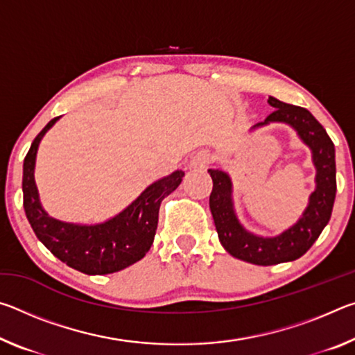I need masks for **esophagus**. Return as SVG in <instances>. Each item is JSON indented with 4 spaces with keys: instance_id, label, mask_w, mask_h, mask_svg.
<instances>
[{
    "instance_id": "1",
    "label": "esophagus",
    "mask_w": 355,
    "mask_h": 355,
    "mask_svg": "<svg viewBox=\"0 0 355 355\" xmlns=\"http://www.w3.org/2000/svg\"><path fill=\"white\" fill-rule=\"evenodd\" d=\"M209 161H211V155H209L208 152H199L192 156L189 161V166L194 167V169H202V167L209 164Z\"/></svg>"
}]
</instances>
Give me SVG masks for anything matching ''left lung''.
I'll list each match as a JSON object with an SVG mask.
<instances>
[{"label":"left lung","mask_w":355,"mask_h":355,"mask_svg":"<svg viewBox=\"0 0 355 355\" xmlns=\"http://www.w3.org/2000/svg\"><path fill=\"white\" fill-rule=\"evenodd\" d=\"M268 103L274 111L263 122L254 125L250 131L269 123L290 125L300 141L311 150V159L316 167V188L296 224L275 236H258L245 230L233 208V189L228 173L220 169H208L213 178L209 209L220 244L232 257L258 266L294 261L302 257L327 225L336 192L335 147L322 125L305 107L288 105L274 97H269Z\"/></svg>","instance_id":"left-lung-1"}]
</instances>
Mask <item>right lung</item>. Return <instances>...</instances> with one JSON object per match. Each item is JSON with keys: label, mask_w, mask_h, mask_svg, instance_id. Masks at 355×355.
<instances>
[{"label": "right lung", "mask_w": 355, "mask_h": 355, "mask_svg": "<svg viewBox=\"0 0 355 355\" xmlns=\"http://www.w3.org/2000/svg\"><path fill=\"white\" fill-rule=\"evenodd\" d=\"M61 117H55L35 136L23 163V207L35 236L67 266L89 275L112 274L146 257L158 227L159 205L178 188L183 171L156 180L114 218L100 224H73L51 218L40 203L35 186V156L42 137Z\"/></svg>", "instance_id": "1"}]
</instances>
